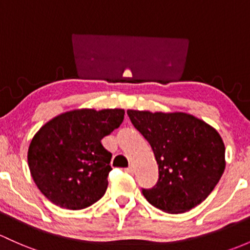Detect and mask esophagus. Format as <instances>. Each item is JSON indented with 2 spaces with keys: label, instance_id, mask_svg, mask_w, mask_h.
Returning <instances> with one entry per match:
<instances>
[{
  "label": "esophagus",
  "instance_id": "esophagus-1",
  "mask_svg": "<svg viewBox=\"0 0 250 250\" xmlns=\"http://www.w3.org/2000/svg\"><path fill=\"white\" fill-rule=\"evenodd\" d=\"M125 172H128L129 175H134V172H135V167H134L133 165H130V167H128L127 169H125Z\"/></svg>",
  "mask_w": 250,
  "mask_h": 250
}]
</instances>
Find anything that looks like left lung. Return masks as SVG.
I'll use <instances>...</instances> for the list:
<instances>
[{"label": "left lung", "instance_id": "left-lung-1", "mask_svg": "<svg viewBox=\"0 0 250 250\" xmlns=\"http://www.w3.org/2000/svg\"><path fill=\"white\" fill-rule=\"evenodd\" d=\"M134 127L151 145L159 169L146 200L167 213H183L201 204L225 169L222 136L208 123L186 112L127 110Z\"/></svg>", "mask_w": 250, "mask_h": 250}]
</instances>
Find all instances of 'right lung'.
<instances>
[{
  "instance_id": "add662e5",
  "label": "right lung",
  "mask_w": 250,
  "mask_h": 250,
  "mask_svg": "<svg viewBox=\"0 0 250 250\" xmlns=\"http://www.w3.org/2000/svg\"><path fill=\"white\" fill-rule=\"evenodd\" d=\"M123 109H75L46 122L27 152L31 176L42 194L67 209H83L104 195L111 153L102 139L120 127Z\"/></svg>"
}]
</instances>
